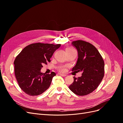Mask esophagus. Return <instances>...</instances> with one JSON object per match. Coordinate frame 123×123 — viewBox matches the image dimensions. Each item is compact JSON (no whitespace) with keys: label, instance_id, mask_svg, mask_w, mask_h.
Here are the masks:
<instances>
[{"label":"esophagus","instance_id":"obj_1","mask_svg":"<svg viewBox=\"0 0 123 123\" xmlns=\"http://www.w3.org/2000/svg\"><path fill=\"white\" fill-rule=\"evenodd\" d=\"M59 74L60 75H61L62 76H63V77H66L67 76L66 74H62V73H59Z\"/></svg>","mask_w":123,"mask_h":123}]
</instances>
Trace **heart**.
<instances>
[{"label": "heart", "instance_id": "b5f03b06", "mask_svg": "<svg viewBox=\"0 0 123 123\" xmlns=\"http://www.w3.org/2000/svg\"><path fill=\"white\" fill-rule=\"evenodd\" d=\"M72 50L71 49H70V48H67V49H66L67 50ZM58 69L59 71H60L62 72H65L66 71V67L64 66H59V67L58 68Z\"/></svg>", "mask_w": 123, "mask_h": 123}]
</instances>
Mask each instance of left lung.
<instances>
[{"mask_svg": "<svg viewBox=\"0 0 123 123\" xmlns=\"http://www.w3.org/2000/svg\"><path fill=\"white\" fill-rule=\"evenodd\" d=\"M77 50L78 59L72 71L82 72L80 77L74 76L70 90L80 96L91 93L98 88L104 76V62L98 49L90 43L83 40L72 42Z\"/></svg>", "mask_w": 123, "mask_h": 123, "instance_id": "1", "label": "left lung"}]
</instances>
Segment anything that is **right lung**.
Listing matches in <instances>:
<instances>
[{
    "instance_id": "obj_1",
    "label": "right lung",
    "mask_w": 123,
    "mask_h": 123,
    "mask_svg": "<svg viewBox=\"0 0 123 123\" xmlns=\"http://www.w3.org/2000/svg\"><path fill=\"white\" fill-rule=\"evenodd\" d=\"M61 44L35 43L25 47L15 59L14 72L19 86L25 93L31 96L42 94L49 88L54 72L43 73L41 69L50 62L54 52Z\"/></svg>"
}]
</instances>
